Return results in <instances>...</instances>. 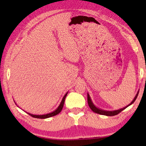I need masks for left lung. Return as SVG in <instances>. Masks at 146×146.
Returning <instances> with one entry per match:
<instances>
[{
	"instance_id": "8db88e82",
	"label": "left lung",
	"mask_w": 146,
	"mask_h": 146,
	"mask_svg": "<svg viewBox=\"0 0 146 146\" xmlns=\"http://www.w3.org/2000/svg\"><path fill=\"white\" fill-rule=\"evenodd\" d=\"M138 93H139V91H138V93H137V95H136L135 97L134 98V99L133 100V101L131 102L129 105L127 106L126 107L122 108V109H120V110H115V111H105V110H101V109H99L96 107V106L93 104V103L92 102V100H91V98L90 97V95L88 93V105L90 106V108H91V110L93 111V112H95L96 113H98V114H100V115H106V116H115V115H118V113H120L122 111H123V110H125V108H127L128 106L131 105L132 104L135 102V100L137 99V98L138 97Z\"/></svg>"
}]
</instances>
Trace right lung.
<instances>
[{
    "label": "right lung",
    "instance_id": "1",
    "mask_svg": "<svg viewBox=\"0 0 146 146\" xmlns=\"http://www.w3.org/2000/svg\"><path fill=\"white\" fill-rule=\"evenodd\" d=\"M67 95H68V93H66V95L64 96V97L62 98V101H61L60 105H59V106L57 108V109H56V110H55L53 112H51L50 113H48V114L42 115H33V114H31V113H28V114H29L30 116H31L32 117L36 118H49V117H53V116H55L56 115H58V113L61 111L62 110L63 106H64V101H65V98L66 97V96H67Z\"/></svg>",
    "mask_w": 146,
    "mask_h": 146
}]
</instances>
